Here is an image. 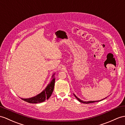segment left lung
I'll use <instances>...</instances> for the list:
<instances>
[{
    "instance_id": "left-lung-1",
    "label": "left lung",
    "mask_w": 125,
    "mask_h": 125,
    "mask_svg": "<svg viewBox=\"0 0 125 125\" xmlns=\"http://www.w3.org/2000/svg\"><path fill=\"white\" fill-rule=\"evenodd\" d=\"M74 96H75V97L79 101H80V102H82V103H86V104H87V103H94V102H99V101H101V100H103V99H105V98H104V99H102V100H99V101H82V100H81L80 99H79L78 98H77V97L76 96L75 94H74Z\"/></svg>"
}]
</instances>
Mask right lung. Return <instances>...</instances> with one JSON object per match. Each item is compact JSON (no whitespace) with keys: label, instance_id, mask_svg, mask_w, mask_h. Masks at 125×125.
I'll return each mask as SVG.
<instances>
[{"label":"right lung","instance_id":"add662e5","mask_svg":"<svg viewBox=\"0 0 125 125\" xmlns=\"http://www.w3.org/2000/svg\"><path fill=\"white\" fill-rule=\"evenodd\" d=\"M54 74L52 76V78H53L52 81L50 82V83L48 85L46 88L42 92L38 94L37 95L32 97V98L28 99H21L23 101L30 103H41L44 102L45 100L48 99L52 94L54 89V83H55V78L54 77Z\"/></svg>","mask_w":125,"mask_h":125}]
</instances>
